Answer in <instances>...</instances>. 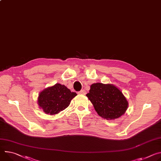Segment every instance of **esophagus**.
I'll return each mask as SVG.
<instances>
[{"instance_id": "1", "label": "esophagus", "mask_w": 161, "mask_h": 161, "mask_svg": "<svg viewBox=\"0 0 161 161\" xmlns=\"http://www.w3.org/2000/svg\"><path fill=\"white\" fill-rule=\"evenodd\" d=\"M78 93L80 94H86V92L85 90H81Z\"/></svg>"}]
</instances>
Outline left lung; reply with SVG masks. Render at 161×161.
I'll list each match as a JSON object with an SVG mask.
<instances>
[{"instance_id": "1", "label": "left lung", "mask_w": 161, "mask_h": 161, "mask_svg": "<svg viewBox=\"0 0 161 161\" xmlns=\"http://www.w3.org/2000/svg\"><path fill=\"white\" fill-rule=\"evenodd\" d=\"M86 96L98 115L107 120L119 118L128 107V102L123 92L110 83H93Z\"/></svg>"}]
</instances>
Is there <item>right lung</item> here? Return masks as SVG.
Returning a JSON list of instances; mask_svg holds the SVG:
<instances>
[{
  "label": "right lung",
  "mask_w": 161,
  "mask_h": 161,
  "mask_svg": "<svg viewBox=\"0 0 161 161\" xmlns=\"http://www.w3.org/2000/svg\"><path fill=\"white\" fill-rule=\"evenodd\" d=\"M77 94L71 92L64 85L56 83L40 92L38 104L46 114L54 115L65 110Z\"/></svg>",
  "instance_id": "obj_1"
}]
</instances>
